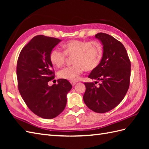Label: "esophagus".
<instances>
[{
    "label": "esophagus",
    "instance_id": "1",
    "mask_svg": "<svg viewBox=\"0 0 149 149\" xmlns=\"http://www.w3.org/2000/svg\"><path fill=\"white\" fill-rule=\"evenodd\" d=\"M70 83H71V84L72 85V86H75V84H76V83H77V82H74V81H71L70 82Z\"/></svg>",
    "mask_w": 149,
    "mask_h": 149
}]
</instances>
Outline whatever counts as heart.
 <instances>
[{"mask_svg": "<svg viewBox=\"0 0 149 149\" xmlns=\"http://www.w3.org/2000/svg\"><path fill=\"white\" fill-rule=\"evenodd\" d=\"M64 51L59 48L53 49L50 54L52 64L61 67L65 62L67 56H74V65L63 68L58 72V77L70 81H77L85 69L93 70L99 65L102 59L103 50L97 41H82L72 40L63 45Z\"/></svg>", "mask_w": 149, "mask_h": 149, "instance_id": "obj_1", "label": "heart"}]
</instances>
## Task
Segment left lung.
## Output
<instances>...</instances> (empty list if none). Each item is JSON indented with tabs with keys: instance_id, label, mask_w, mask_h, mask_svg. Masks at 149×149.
<instances>
[{
	"instance_id": "1",
	"label": "left lung",
	"mask_w": 149,
	"mask_h": 149,
	"mask_svg": "<svg viewBox=\"0 0 149 149\" xmlns=\"http://www.w3.org/2000/svg\"><path fill=\"white\" fill-rule=\"evenodd\" d=\"M95 38L102 44L103 55L99 65L88 77L100 83L97 86L93 82L85 83L83 100L88 108L104 113L118 106L127 92L131 62L124 46L115 38L103 33L95 34Z\"/></svg>"
}]
</instances>
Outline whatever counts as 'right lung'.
<instances>
[{"instance_id":"add662e5","label":"right lung","mask_w":149,"mask_h":149,"mask_svg":"<svg viewBox=\"0 0 149 149\" xmlns=\"http://www.w3.org/2000/svg\"><path fill=\"white\" fill-rule=\"evenodd\" d=\"M61 41L43 35L34 36L22 49L17 61L19 92L31 111L45 119L55 118L65 109L66 95L72 88L63 79L58 80V84H48L54 79L50 54Z\"/></svg>"}]
</instances>
